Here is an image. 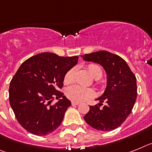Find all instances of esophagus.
<instances>
[{"label":"esophagus","mask_w":152,"mask_h":152,"mask_svg":"<svg viewBox=\"0 0 152 152\" xmlns=\"http://www.w3.org/2000/svg\"><path fill=\"white\" fill-rule=\"evenodd\" d=\"M80 104V102H75V101H72V105H77Z\"/></svg>","instance_id":"esophagus-1"}]
</instances>
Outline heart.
Returning <instances> with one entry per match:
<instances>
[{"label": "heart", "mask_w": 152, "mask_h": 152, "mask_svg": "<svg viewBox=\"0 0 152 152\" xmlns=\"http://www.w3.org/2000/svg\"><path fill=\"white\" fill-rule=\"evenodd\" d=\"M87 68L92 77L96 80L99 79L102 76V70L98 65L89 64ZM75 73H76L75 68L70 69L64 76V83L66 84L72 83L75 80ZM66 94L67 97L72 101L81 102L92 98V96H94L95 92L91 88H86V87L81 86L75 85L67 88Z\"/></svg>", "instance_id": "obj_1"}]
</instances>
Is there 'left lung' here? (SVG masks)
Here are the masks:
<instances>
[{
    "label": "left lung",
    "mask_w": 152,
    "mask_h": 152,
    "mask_svg": "<svg viewBox=\"0 0 152 152\" xmlns=\"http://www.w3.org/2000/svg\"><path fill=\"white\" fill-rule=\"evenodd\" d=\"M85 61L98 63L106 72V88L96 100L99 105L105 101L100 109L98 105L89 106L84 120L91 127L102 132L113 131L122 125L132 113L137 98L136 77L127 63L118 55L108 51L85 54Z\"/></svg>",
    "instance_id": "left-lung-1"
}]
</instances>
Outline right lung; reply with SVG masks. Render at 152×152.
I'll return each instance as SVG.
<instances>
[{"label": "right lung", "mask_w": 152, "mask_h": 152, "mask_svg": "<svg viewBox=\"0 0 152 152\" xmlns=\"http://www.w3.org/2000/svg\"><path fill=\"white\" fill-rule=\"evenodd\" d=\"M78 58L42 53L19 67L10 81L9 100L16 118L27 132L43 136L60 126L71 102L57 89L62 88L66 73L77 64ZM54 98L58 101L50 105Z\"/></svg>", "instance_id": "right-lung-1"}]
</instances>
